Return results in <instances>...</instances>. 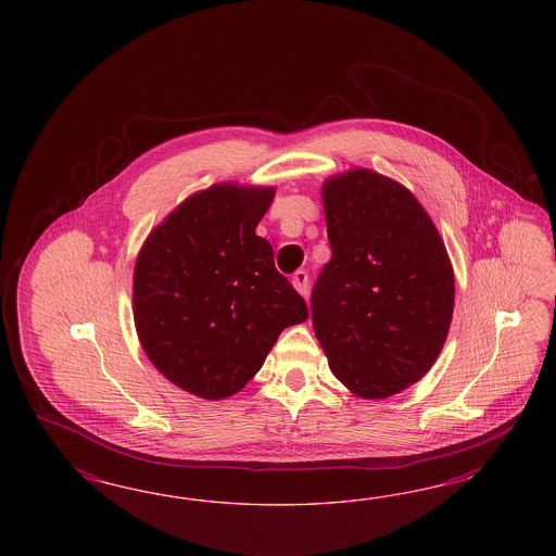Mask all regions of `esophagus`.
<instances>
[{
	"label": "esophagus",
	"instance_id": "esophagus-1",
	"mask_svg": "<svg viewBox=\"0 0 556 556\" xmlns=\"http://www.w3.org/2000/svg\"><path fill=\"white\" fill-rule=\"evenodd\" d=\"M291 283L293 287L302 293L303 298L307 295V287H309V279H307V273L305 270H295L293 275H291Z\"/></svg>",
	"mask_w": 556,
	"mask_h": 556
}]
</instances>
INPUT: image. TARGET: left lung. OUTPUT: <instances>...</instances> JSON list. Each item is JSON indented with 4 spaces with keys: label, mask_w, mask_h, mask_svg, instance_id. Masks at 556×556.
<instances>
[{
    "label": "left lung",
    "mask_w": 556,
    "mask_h": 556,
    "mask_svg": "<svg viewBox=\"0 0 556 556\" xmlns=\"http://www.w3.org/2000/svg\"><path fill=\"white\" fill-rule=\"evenodd\" d=\"M332 258L312 291L328 365L354 395L383 400L420 381L444 346L455 273L414 193L369 168L321 187Z\"/></svg>",
    "instance_id": "8db88e82"
}]
</instances>
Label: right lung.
Segmentation results:
<instances>
[{"label": "right lung", "mask_w": 556, "mask_h": 556, "mask_svg": "<svg viewBox=\"0 0 556 556\" xmlns=\"http://www.w3.org/2000/svg\"><path fill=\"white\" fill-rule=\"evenodd\" d=\"M273 198V187H207L177 205L136 258L140 344L170 383L203 400L235 395L287 326L307 320L273 247L254 232Z\"/></svg>", "instance_id": "obj_1"}]
</instances>
